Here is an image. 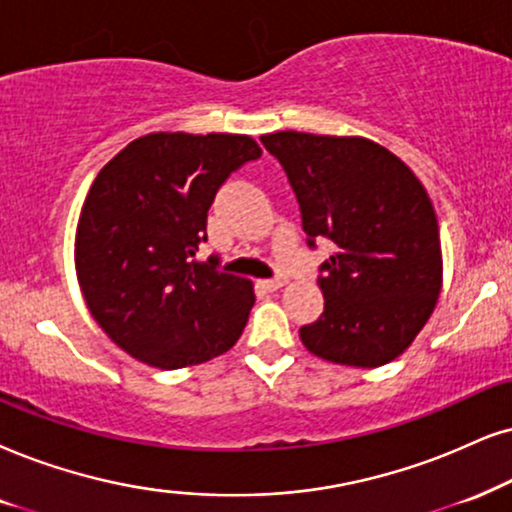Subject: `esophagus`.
Wrapping results in <instances>:
<instances>
[{
	"label": "esophagus",
	"instance_id": "34e87169",
	"mask_svg": "<svg viewBox=\"0 0 512 512\" xmlns=\"http://www.w3.org/2000/svg\"><path fill=\"white\" fill-rule=\"evenodd\" d=\"M260 283H262V288H267V290H281L288 283V278L276 276V278H267V281H260Z\"/></svg>",
	"mask_w": 512,
	"mask_h": 512
}]
</instances>
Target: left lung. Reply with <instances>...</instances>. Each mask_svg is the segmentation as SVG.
<instances>
[{"mask_svg": "<svg viewBox=\"0 0 512 512\" xmlns=\"http://www.w3.org/2000/svg\"><path fill=\"white\" fill-rule=\"evenodd\" d=\"M286 170L309 236L331 238L323 314L302 345L331 364L378 368L404 354L435 312L444 281L432 200L404 160L366 137L264 134Z\"/></svg>", "mask_w": 512, "mask_h": 512, "instance_id": "left-lung-1", "label": "left lung"}]
</instances>
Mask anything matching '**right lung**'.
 I'll return each instance as SVG.
<instances>
[{
    "label": "right lung",
    "mask_w": 512,
    "mask_h": 512,
    "mask_svg": "<svg viewBox=\"0 0 512 512\" xmlns=\"http://www.w3.org/2000/svg\"><path fill=\"white\" fill-rule=\"evenodd\" d=\"M262 155L248 134L153 132L101 167L75 231V271L101 331L141 364H205L241 338L250 278L196 262L231 172Z\"/></svg>",
    "instance_id": "add662e5"
}]
</instances>
